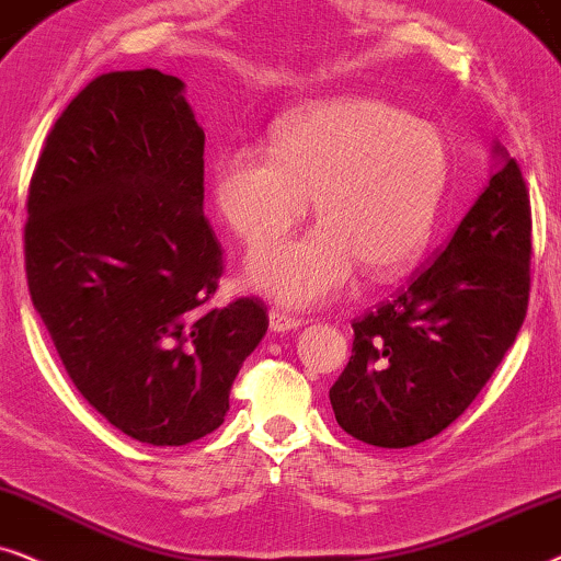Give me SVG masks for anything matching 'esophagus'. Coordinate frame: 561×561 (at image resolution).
I'll return each instance as SVG.
<instances>
[{
    "label": "esophagus",
    "instance_id": "1",
    "mask_svg": "<svg viewBox=\"0 0 561 561\" xmlns=\"http://www.w3.org/2000/svg\"><path fill=\"white\" fill-rule=\"evenodd\" d=\"M268 325H272L274 333H285V331H297V328H302L305 320L289 316L285 310L272 308L268 310Z\"/></svg>",
    "mask_w": 561,
    "mask_h": 561
}]
</instances>
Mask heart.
Returning <instances> with one entry per match:
<instances>
[{
    "instance_id": "obj_1",
    "label": "heart",
    "mask_w": 561,
    "mask_h": 561,
    "mask_svg": "<svg viewBox=\"0 0 561 561\" xmlns=\"http://www.w3.org/2000/svg\"><path fill=\"white\" fill-rule=\"evenodd\" d=\"M451 176L442 133L390 102L341 96L293 112L268 153L230 148L213 176L215 205L245 245L273 240L317 199L321 226L249 256L253 289L293 308L341 293L356 266L400 274L425 249Z\"/></svg>"
}]
</instances>
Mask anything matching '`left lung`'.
Returning a JSON list of instances; mask_svg holds the SVG:
<instances>
[{"instance_id":"left-lung-1","label":"left lung","mask_w":561,"mask_h":561,"mask_svg":"<svg viewBox=\"0 0 561 561\" xmlns=\"http://www.w3.org/2000/svg\"><path fill=\"white\" fill-rule=\"evenodd\" d=\"M497 167L444 251L394 300L354 323L331 387L335 421L358 442L408 449L451 425L495 375L531 289V203L518 163Z\"/></svg>"}]
</instances>
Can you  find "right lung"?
Listing matches in <instances>:
<instances>
[{
  "mask_svg": "<svg viewBox=\"0 0 561 561\" xmlns=\"http://www.w3.org/2000/svg\"><path fill=\"white\" fill-rule=\"evenodd\" d=\"M203 153L182 79L110 71L61 112L30 179V300L77 390L140 444L218 428L268 328L253 297L210 305L222 249Z\"/></svg>",
  "mask_w": 561,
  "mask_h": 561,
  "instance_id": "right-lung-1",
  "label": "right lung"
}]
</instances>
